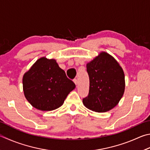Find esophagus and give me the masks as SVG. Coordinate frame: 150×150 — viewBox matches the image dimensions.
<instances>
[{
  "instance_id": "1",
  "label": "esophagus",
  "mask_w": 150,
  "mask_h": 150,
  "mask_svg": "<svg viewBox=\"0 0 150 150\" xmlns=\"http://www.w3.org/2000/svg\"><path fill=\"white\" fill-rule=\"evenodd\" d=\"M73 82H74V83L76 84V85H77V82H78L77 79H73Z\"/></svg>"
}]
</instances>
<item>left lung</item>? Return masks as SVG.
<instances>
[{
	"label": "left lung",
	"mask_w": 150,
	"mask_h": 150,
	"mask_svg": "<svg viewBox=\"0 0 150 150\" xmlns=\"http://www.w3.org/2000/svg\"><path fill=\"white\" fill-rule=\"evenodd\" d=\"M90 87L88 96L83 103L96 112L110 111L117 105L124 94L125 74L117 62L110 54L102 52L86 64Z\"/></svg>",
	"instance_id": "1"
}]
</instances>
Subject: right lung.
I'll use <instances>...</instances> for the list:
<instances>
[{"label": "right lung", "instance_id": "add662e5", "mask_svg": "<svg viewBox=\"0 0 150 150\" xmlns=\"http://www.w3.org/2000/svg\"><path fill=\"white\" fill-rule=\"evenodd\" d=\"M75 84L54 59L42 57L23 77L24 95L37 110L52 111L63 105Z\"/></svg>", "mask_w": 150, "mask_h": 150}]
</instances>
